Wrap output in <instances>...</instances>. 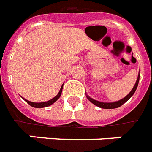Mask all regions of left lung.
Wrapping results in <instances>:
<instances>
[{
    "instance_id": "1",
    "label": "left lung",
    "mask_w": 152,
    "mask_h": 152,
    "mask_svg": "<svg viewBox=\"0 0 152 152\" xmlns=\"http://www.w3.org/2000/svg\"><path fill=\"white\" fill-rule=\"evenodd\" d=\"M139 80H140V75L139 76L137 77V82H136L134 87H133V88L132 89V91H130L129 94L127 96H125L124 99L119 100V101L118 102H99V101H96V100L95 99H93L88 97V96H87V98H88V99L91 102H92L93 104H95V106H99V107H100V108H103V109L118 108V107H120L121 105H123V104L125 103V102H127L128 100L130 98L132 97V95H133V94H134L136 90H137V86H138V83H139Z\"/></svg>"
}]
</instances>
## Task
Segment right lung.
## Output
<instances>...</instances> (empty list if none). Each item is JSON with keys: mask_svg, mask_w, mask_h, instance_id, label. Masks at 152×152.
<instances>
[{"mask_svg": "<svg viewBox=\"0 0 152 152\" xmlns=\"http://www.w3.org/2000/svg\"><path fill=\"white\" fill-rule=\"evenodd\" d=\"M62 88H63V85H62V87L61 88V89H60L59 93H58V94H57V95H56L53 99L49 100V101L47 102H30L27 99H24V100L27 102V103L29 104L30 106H33V107H35V108H42V107H46V106H50V105H52L53 102H55L59 99L61 95Z\"/></svg>", "mask_w": 152, "mask_h": 152, "instance_id": "obj_1", "label": "right lung"}]
</instances>
